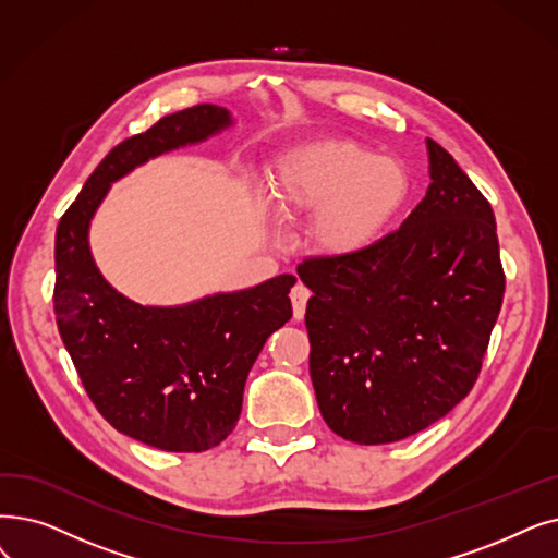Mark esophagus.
<instances>
[{
  "label": "esophagus",
  "instance_id": "34e87169",
  "mask_svg": "<svg viewBox=\"0 0 558 558\" xmlns=\"http://www.w3.org/2000/svg\"><path fill=\"white\" fill-rule=\"evenodd\" d=\"M292 305H294V319H303L305 314V305H307V299H310V289L303 284V282H296L292 287Z\"/></svg>",
  "mask_w": 558,
  "mask_h": 558
}]
</instances>
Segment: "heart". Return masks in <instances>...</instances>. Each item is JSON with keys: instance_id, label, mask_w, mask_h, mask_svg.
I'll return each mask as SVG.
<instances>
[{"instance_id": "heart-1", "label": "heart", "mask_w": 558, "mask_h": 558, "mask_svg": "<svg viewBox=\"0 0 558 558\" xmlns=\"http://www.w3.org/2000/svg\"><path fill=\"white\" fill-rule=\"evenodd\" d=\"M399 161L344 138L296 145L269 171V196L284 214H312V239L328 255L367 248L405 201Z\"/></svg>"}]
</instances>
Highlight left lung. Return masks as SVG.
<instances>
[{"instance_id":"8db88e82","label":"left lung","mask_w":558,"mask_h":558,"mask_svg":"<svg viewBox=\"0 0 558 558\" xmlns=\"http://www.w3.org/2000/svg\"><path fill=\"white\" fill-rule=\"evenodd\" d=\"M430 184L397 232L299 264L310 376L339 438L387 445L445 417L474 387L504 301L490 203L426 138Z\"/></svg>"}]
</instances>
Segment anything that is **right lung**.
<instances>
[{"label": "right lung", "instance_id": "obj_1", "mask_svg": "<svg viewBox=\"0 0 558 558\" xmlns=\"http://www.w3.org/2000/svg\"><path fill=\"white\" fill-rule=\"evenodd\" d=\"M230 125V111L216 105L163 116L116 145L57 228V326L84 390L116 430L161 451H207L232 433L253 362L292 319L296 276L186 305H138L95 266L88 226L111 182Z\"/></svg>", "mask_w": 558, "mask_h": 558}]
</instances>
